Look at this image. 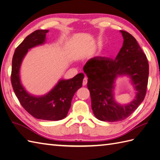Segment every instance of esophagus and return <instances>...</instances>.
Listing matches in <instances>:
<instances>
[{"mask_svg": "<svg viewBox=\"0 0 160 160\" xmlns=\"http://www.w3.org/2000/svg\"><path fill=\"white\" fill-rule=\"evenodd\" d=\"M88 83V78L87 77H85L83 79V86H85V85H86Z\"/></svg>", "mask_w": 160, "mask_h": 160, "instance_id": "obj_1", "label": "esophagus"}]
</instances>
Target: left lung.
Here are the masks:
<instances>
[{
	"instance_id": "8db88e82",
	"label": "left lung",
	"mask_w": 160,
	"mask_h": 160,
	"mask_svg": "<svg viewBox=\"0 0 160 160\" xmlns=\"http://www.w3.org/2000/svg\"><path fill=\"white\" fill-rule=\"evenodd\" d=\"M119 32L123 42L115 60L97 56L89 59L83 67L88 77L93 112L103 122H118L128 118L141 104L147 91L149 64L145 54L132 34ZM125 76L129 77L135 97L129 103L121 105L114 98V88L117 78Z\"/></svg>"
}]
</instances>
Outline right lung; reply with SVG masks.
Segmentation results:
<instances>
[{
	"mask_svg": "<svg viewBox=\"0 0 160 160\" xmlns=\"http://www.w3.org/2000/svg\"><path fill=\"white\" fill-rule=\"evenodd\" d=\"M48 32V30L34 31L16 48L12 60L11 79L15 95L27 112L38 119L58 121L67 116L74 94L82 87L83 73L77 74L72 79H60L49 92L41 96L27 92L20 79L23 60L30 49L45 44Z\"/></svg>",
	"mask_w": 160,
	"mask_h": 160,
	"instance_id": "1",
	"label": "right lung"
}]
</instances>
